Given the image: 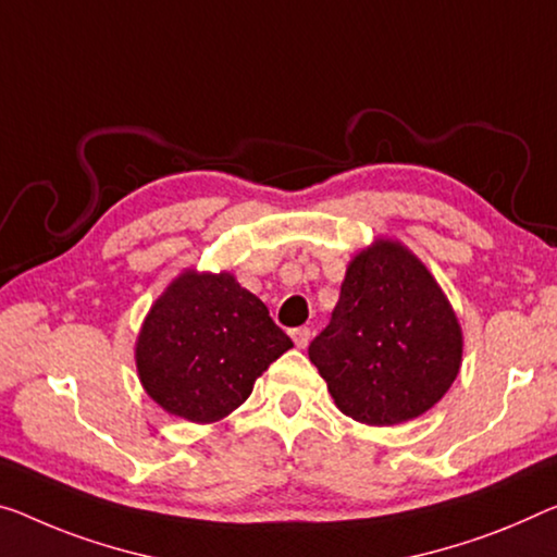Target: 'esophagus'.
Wrapping results in <instances>:
<instances>
[{"label": "esophagus", "instance_id": "1", "mask_svg": "<svg viewBox=\"0 0 557 557\" xmlns=\"http://www.w3.org/2000/svg\"><path fill=\"white\" fill-rule=\"evenodd\" d=\"M290 338H294L296 348H306V346H308V341H311V329H308V326L294 329V331H290Z\"/></svg>", "mask_w": 557, "mask_h": 557}]
</instances>
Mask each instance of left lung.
Listing matches in <instances>:
<instances>
[{"instance_id": "8db88e82", "label": "left lung", "mask_w": 557, "mask_h": 557, "mask_svg": "<svg viewBox=\"0 0 557 557\" xmlns=\"http://www.w3.org/2000/svg\"><path fill=\"white\" fill-rule=\"evenodd\" d=\"M463 336L441 286L398 242L350 261L329 326L308 358L354 421L393 425L425 413L460 371Z\"/></svg>"}]
</instances>
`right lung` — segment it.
I'll use <instances>...</instances> for the list:
<instances>
[{
    "mask_svg": "<svg viewBox=\"0 0 557 557\" xmlns=\"http://www.w3.org/2000/svg\"><path fill=\"white\" fill-rule=\"evenodd\" d=\"M290 346L261 298L231 273L186 271L151 306L136 368L161 408L211 423L242 406L253 381Z\"/></svg>",
    "mask_w": 557,
    "mask_h": 557,
    "instance_id": "obj_1",
    "label": "right lung"
}]
</instances>
